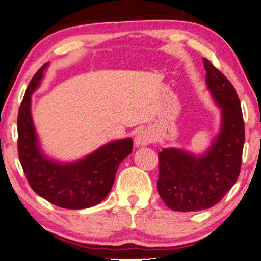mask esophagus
<instances>
[{"label": "esophagus", "mask_w": 261, "mask_h": 261, "mask_svg": "<svg viewBox=\"0 0 261 261\" xmlns=\"http://www.w3.org/2000/svg\"><path fill=\"white\" fill-rule=\"evenodd\" d=\"M152 134L149 130H142L139 131L135 137V144L136 146H143L148 145L152 142Z\"/></svg>", "instance_id": "obj_1"}]
</instances>
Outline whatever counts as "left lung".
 I'll list each match as a JSON object with an SVG mask.
<instances>
[{
	"mask_svg": "<svg viewBox=\"0 0 261 261\" xmlns=\"http://www.w3.org/2000/svg\"><path fill=\"white\" fill-rule=\"evenodd\" d=\"M205 83L221 108V131L201 156L175 148L159 152L157 189L169 208L195 212L219 203L239 177L245 124L241 105L232 83L203 59Z\"/></svg>",
	"mask_w": 261,
	"mask_h": 261,
	"instance_id": "left-lung-1",
	"label": "left lung"
}]
</instances>
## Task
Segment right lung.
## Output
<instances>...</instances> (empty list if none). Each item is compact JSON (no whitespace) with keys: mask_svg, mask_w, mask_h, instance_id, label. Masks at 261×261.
Wrapping results in <instances>:
<instances>
[{"mask_svg":"<svg viewBox=\"0 0 261 261\" xmlns=\"http://www.w3.org/2000/svg\"><path fill=\"white\" fill-rule=\"evenodd\" d=\"M47 66L48 62L32 78L19 109L17 150L21 166L32 189L48 202L66 209L92 207L108 196L119 163L132 151V139L109 143L73 163H59L43 155L33 124L31 100Z\"/></svg>","mask_w":261,"mask_h":261,"instance_id":"right-lung-1","label":"right lung"}]
</instances>
